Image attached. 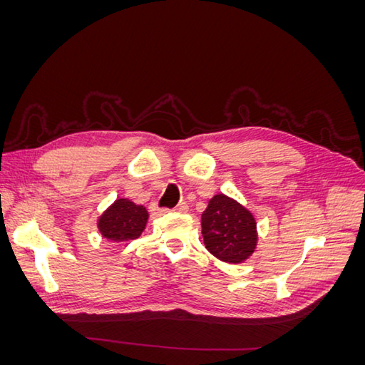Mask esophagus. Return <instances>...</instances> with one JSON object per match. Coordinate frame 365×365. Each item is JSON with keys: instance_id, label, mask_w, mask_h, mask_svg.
I'll list each match as a JSON object with an SVG mask.
<instances>
[{"instance_id": "34e87169", "label": "esophagus", "mask_w": 365, "mask_h": 365, "mask_svg": "<svg viewBox=\"0 0 365 365\" xmlns=\"http://www.w3.org/2000/svg\"><path fill=\"white\" fill-rule=\"evenodd\" d=\"M187 210H189V207H187V204H185V202H181V204H178V205H176V207L173 208V212H176V213H187Z\"/></svg>"}]
</instances>
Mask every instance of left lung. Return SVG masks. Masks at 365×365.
Returning a JSON list of instances; mask_svg holds the SVG:
<instances>
[{
    "mask_svg": "<svg viewBox=\"0 0 365 365\" xmlns=\"http://www.w3.org/2000/svg\"><path fill=\"white\" fill-rule=\"evenodd\" d=\"M205 248L225 263L248 260L257 248V222L247 207L224 193L215 195L201 215Z\"/></svg>",
    "mask_w": 365,
    "mask_h": 365,
    "instance_id": "1",
    "label": "left lung"
}]
</instances>
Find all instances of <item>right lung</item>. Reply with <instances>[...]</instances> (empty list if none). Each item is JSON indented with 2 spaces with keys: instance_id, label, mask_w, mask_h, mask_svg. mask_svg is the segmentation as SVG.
<instances>
[{
  "instance_id": "1",
  "label": "right lung",
  "mask_w": 365,
  "mask_h": 365,
  "mask_svg": "<svg viewBox=\"0 0 365 365\" xmlns=\"http://www.w3.org/2000/svg\"><path fill=\"white\" fill-rule=\"evenodd\" d=\"M149 213L145 205L132 202L128 197H118L97 219V228L102 237L114 244L135 240L146 228Z\"/></svg>"
}]
</instances>
